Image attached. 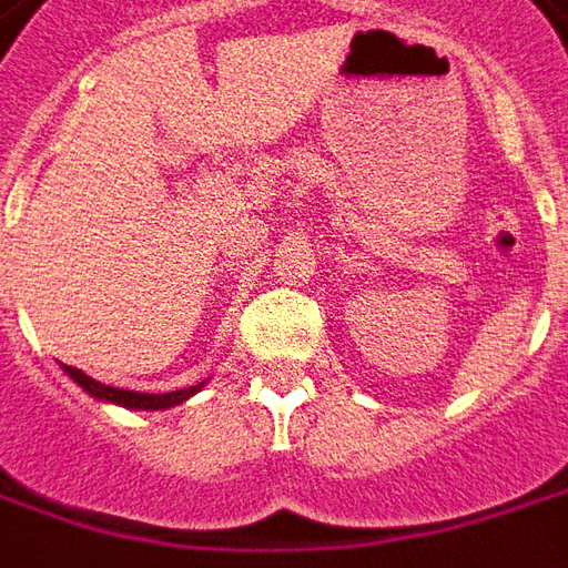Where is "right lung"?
<instances>
[{
    "instance_id": "right-lung-1",
    "label": "right lung",
    "mask_w": 568,
    "mask_h": 568,
    "mask_svg": "<svg viewBox=\"0 0 568 568\" xmlns=\"http://www.w3.org/2000/svg\"><path fill=\"white\" fill-rule=\"evenodd\" d=\"M61 369L71 376L83 392L95 400H105V404H118V407H126V410H168V407H176V404H183L189 397L195 395V392H202L204 382L199 385H189V388H180V392H168V395H149V392H126V388H111V385H102V382H95L92 376H87L83 369H77V366L61 364Z\"/></svg>"
}]
</instances>
